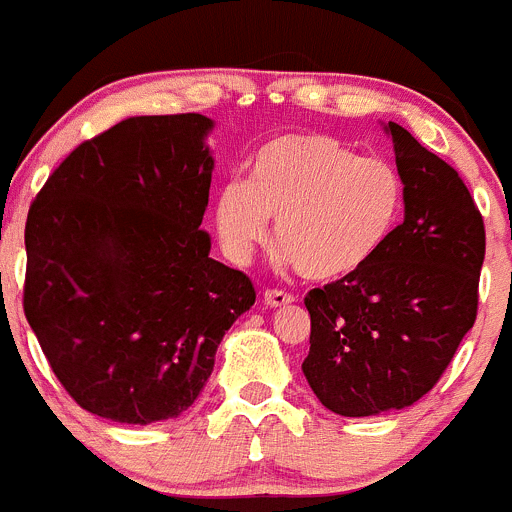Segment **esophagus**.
<instances>
[{
  "label": "esophagus",
  "instance_id": "obj_1",
  "mask_svg": "<svg viewBox=\"0 0 512 512\" xmlns=\"http://www.w3.org/2000/svg\"><path fill=\"white\" fill-rule=\"evenodd\" d=\"M264 304L269 306V309H279V306L294 304V296H291L289 291H279V289H266V291H264Z\"/></svg>",
  "mask_w": 512,
  "mask_h": 512
}]
</instances>
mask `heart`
Listing matches in <instances>:
<instances>
[{"label": "heart", "mask_w": 512, "mask_h": 512, "mask_svg": "<svg viewBox=\"0 0 512 512\" xmlns=\"http://www.w3.org/2000/svg\"><path fill=\"white\" fill-rule=\"evenodd\" d=\"M402 175L384 158H359L324 133L266 140L248 160V180H226L211 206L213 233L231 264H248L269 238V218L286 264L332 284L362 271L397 228Z\"/></svg>", "instance_id": "b5f03b06"}]
</instances>
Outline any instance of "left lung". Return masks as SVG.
<instances>
[{
	"label": "left lung",
	"mask_w": 512,
	"mask_h": 512,
	"mask_svg": "<svg viewBox=\"0 0 512 512\" xmlns=\"http://www.w3.org/2000/svg\"><path fill=\"white\" fill-rule=\"evenodd\" d=\"M405 221L357 274L311 289L301 369L326 410L369 417L415 405L478 316L485 226L452 165L389 123Z\"/></svg>",
	"instance_id": "8db88e82"
}]
</instances>
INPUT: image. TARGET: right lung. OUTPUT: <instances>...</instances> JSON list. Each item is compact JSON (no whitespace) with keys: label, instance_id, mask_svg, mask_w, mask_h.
<instances>
[{"label":"right lung","instance_id":"obj_1","mask_svg":"<svg viewBox=\"0 0 512 512\" xmlns=\"http://www.w3.org/2000/svg\"><path fill=\"white\" fill-rule=\"evenodd\" d=\"M213 120L140 115L77 145L24 226V316L82 410L125 425L186 412L256 301L201 231Z\"/></svg>","mask_w":512,"mask_h":512}]
</instances>
